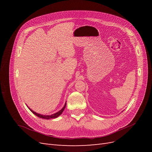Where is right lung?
Wrapping results in <instances>:
<instances>
[{
	"label": "right lung",
	"mask_w": 152,
	"mask_h": 152,
	"mask_svg": "<svg viewBox=\"0 0 152 152\" xmlns=\"http://www.w3.org/2000/svg\"><path fill=\"white\" fill-rule=\"evenodd\" d=\"M66 105V102L65 103V105H64V107L62 108V109L59 110V112H56V113H53V114H52V115H42V114H39V113H36L35 112L33 111V110H32L31 109H30V108L28 107V106H27V105H26V106H27V107H28V108H29V110H30V111H31L32 113H33L34 115H35L36 116H37L38 117H40V118H41L47 119V120H48V119H50V118H57L58 117H59V115H61V114L63 113V112L64 111V110H65Z\"/></svg>",
	"instance_id": "obj_1"
}]
</instances>
